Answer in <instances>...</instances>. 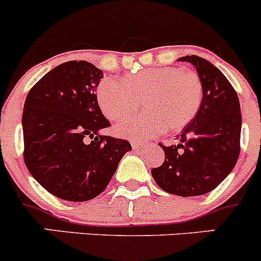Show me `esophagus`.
<instances>
[{"mask_svg": "<svg viewBox=\"0 0 261 261\" xmlns=\"http://www.w3.org/2000/svg\"><path fill=\"white\" fill-rule=\"evenodd\" d=\"M131 145H133V150H139V149H141V147L144 146L143 144L136 143V141H131Z\"/></svg>", "mask_w": 261, "mask_h": 261, "instance_id": "1", "label": "esophagus"}]
</instances>
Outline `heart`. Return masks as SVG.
I'll return each mask as SVG.
<instances>
[{
  "label": "heart",
  "instance_id": "1",
  "mask_svg": "<svg viewBox=\"0 0 261 261\" xmlns=\"http://www.w3.org/2000/svg\"><path fill=\"white\" fill-rule=\"evenodd\" d=\"M144 114L123 121L116 127L118 135L146 140L164 133L178 131L191 122L202 102V83L193 72L163 67L141 69L121 81L105 78L97 88L102 114L111 121L133 115L140 106Z\"/></svg>",
  "mask_w": 261,
  "mask_h": 261
}]
</instances>
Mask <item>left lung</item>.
<instances>
[{"label":"left lung","instance_id":"obj_1","mask_svg":"<svg viewBox=\"0 0 261 261\" xmlns=\"http://www.w3.org/2000/svg\"><path fill=\"white\" fill-rule=\"evenodd\" d=\"M202 83V102L193 120L177 136V145L163 146L165 160L151 169L155 183L170 194L202 196L213 191L235 167L240 154L241 110L238 93L208 60L186 55Z\"/></svg>","mask_w":261,"mask_h":261}]
</instances>
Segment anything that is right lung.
<instances>
[{"mask_svg":"<svg viewBox=\"0 0 261 261\" xmlns=\"http://www.w3.org/2000/svg\"><path fill=\"white\" fill-rule=\"evenodd\" d=\"M103 73L70 60L46 73L26 97L23 160L34 179L64 201L84 202L106 189L128 141L99 134L111 123L96 89Z\"/></svg>","mask_w":261,"mask_h":261,"instance_id":"1","label":"right lung"}]
</instances>
